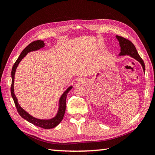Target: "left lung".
<instances>
[{"instance_id":"obj_1","label":"left lung","mask_w":155,"mask_h":155,"mask_svg":"<svg viewBox=\"0 0 155 155\" xmlns=\"http://www.w3.org/2000/svg\"><path fill=\"white\" fill-rule=\"evenodd\" d=\"M116 38L119 42V45L120 47V52L118 56H125L128 55L130 57L134 58L138 62H139L143 68V71H145V66H144V61L140 58L134 45L130 41L120 36H116Z\"/></svg>"}]
</instances>
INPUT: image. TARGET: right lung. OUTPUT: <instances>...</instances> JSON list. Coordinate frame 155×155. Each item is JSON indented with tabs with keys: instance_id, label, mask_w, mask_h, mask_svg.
<instances>
[{
	"instance_id": "1",
	"label": "right lung",
	"mask_w": 155,
	"mask_h": 155,
	"mask_svg": "<svg viewBox=\"0 0 155 155\" xmlns=\"http://www.w3.org/2000/svg\"><path fill=\"white\" fill-rule=\"evenodd\" d=\"M45 46V44L43 41H35L31 42V44H29L27 47H26L24 50L22 51V52L20 54L18 59L15 62L12 68L11 71V77H12V84L11 87V96L13 98V101L15 102V106L18 114L21 115V117L23 118H25L26 120H27L29 123L33 124L35 126H37L39 127L45 128V129H48V128H52L57 127V125L62 121V118L65 113L66 110V99H67V94L69 91H70L72 88V86H70L68 88H67L62 94L60 98H59L58 101V108L57 110V113L56 114L55 116L53 118H49V119H41V118H35L32 117L29 113H28L27 111L24 110V108H22L21 105L18 104L17 98L16 97L15 91H14V83H15V72L17 68L18 64L20 63L22 58L26 57L28 52L32 51H38L39 49L43 48Z\"/></svg>"
}]
</instances>
